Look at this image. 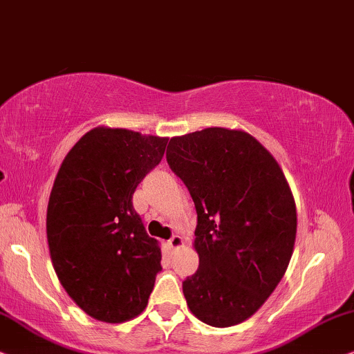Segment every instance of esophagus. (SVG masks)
Returning a JSON list of instances; mask_svg holds the SVG:
<instances>
[{
    "instance_id": "34e87169",
    "label": "esophagus",
    "mask_w": 354,
    "mask_h": 354,
    "mask_svg": "<svg viewBox=\"0 0 354 354\" xmlns=\"http://www.w3.org/2000/svg\"><path fill=\"white\" fill-rule=\"evenodd\" d=\"M183 244H185V239H183L180 234H174V236H171V239L168 241V246H169V249H173V251L180 249Z\"/></svg>"
}]
</instances>
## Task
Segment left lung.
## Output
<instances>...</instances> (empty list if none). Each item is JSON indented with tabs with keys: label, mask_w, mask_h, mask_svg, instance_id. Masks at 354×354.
Returning <instances> with one entry per match:
<instances>
[{
	"label": "left lung",
	"mask_w": 354,
	"mask_h": 354,
	"mask_svg": "<svg viewBox=\"0 0 354 354\" xmlns=\"http://www.w3.org/2000/svg\"><path fill=\"white\" fill-rule=\"evenodd\" d=\"M167 162L194 201L199 268L183 281L187 308L212 327L257 313L283 279L296 205L280 165L244 131L207 128L171 138Z\"/></svg>",
	"instance_id": "8db88e82"
}]
</instances>
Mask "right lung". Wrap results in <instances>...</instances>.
<instances>
[{
  "instance_id": "obj_1",
  "label": "right lung",
  "mask_w": 354,
  "mask_h": 354,
  "mask_svg": "<svg viewBox=\"0 0 354 354\" xmlns=\"http://www.w3.org/2000/svg\"><path fill=\"white\" fill-rule=\"evenodd\" d=\"M167 142L100 126L75 142L55 178L46 209L51 262L66 293L102 322L142 313L162 270L158 241L145 232L133 194Z\"/></svg>"
}]
</instances>
